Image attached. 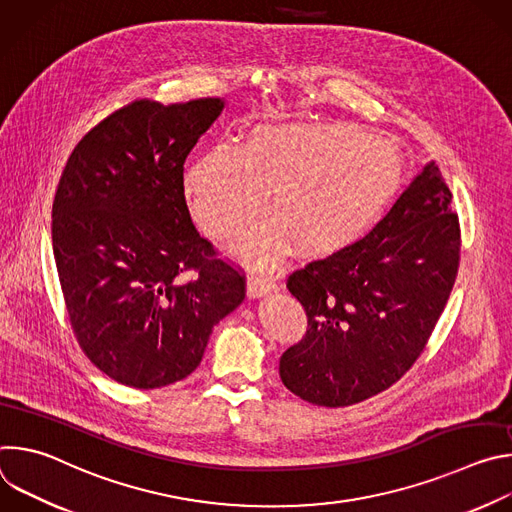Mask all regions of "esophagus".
Instances as JSON below:
<instances>
[{"label": "esophagus", "instance_id": "esophagus-1", "mask_svg": "<svg viewBox=\"0 0 512 512\" xmlns=\"http://www.w3.org/2000/svg\"><path fill=\"white\" fill-rule=\"evenodd\" d=\"M273 289H275L273 277L259 275V273L249 277V283H247V294H249V298H263V296H269Z\"/></svg>", "mask_w": 512, "mask_h": 512}]
</instances>
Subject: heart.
<instances>
[{"label": "heart", "mask_w": 512, "mask_h": 512, "mask_svg": "<svg viewBox=\"0 0 512 512\" xmlns=\"http://www.w3.org/2000/svg\"><path fill=\"white\" fill-rule=\"evenodd\" d=\"M399 186L393 145L348 123H259L243 145L208 148L184 180L194 216L214 239L239 235L269 190L271 216L239 245L259 263L285 255L291 243L304 257L348 247Z\"/></svg>", "instance_id": "1"}]
</instances>
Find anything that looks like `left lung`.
<instances>
[{"instance_id":"left-lung-1","label":"left lung","mask_w":512,"mask_h":512,"mask_svg":"<svg viewBox=\"0 0 512 512\" xmlns=\"http://www.w3.org/2000/svg\"><path fill=\"white\" fill-rule=\"evenodd\" d=\"M452 192L433 162L375 229L287 277L306 336L279 358L283 385L320 407H348L397 383L423 352L460 265Z\"/></svg>"}]
</instances>
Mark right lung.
<instances>
[{"instance_id":"right-lung-1","label":"right lung","mask_w":512,"mask_h":512,"mask_svg":"<svg viewBox=\"0 0 512 512\" xmlns=\"http://www.w3.org/2000/svg\"><path fill=\"white\" fill-rule=\"evenodd\" d=\"M225 101H133L72 150L52 204L68 320L109 379L158 389L186 379L214 324L245 300V273L198 235L184 162Z\"/></svg>"}]
</instances>
